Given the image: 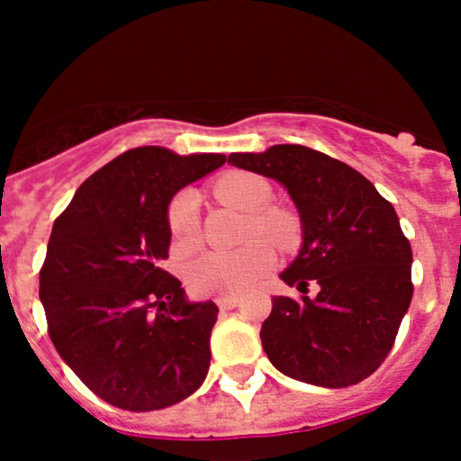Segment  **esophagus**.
I'll list each match as a JSON object with an SVG mask.
<instances>
[{"instance_id":"obj_1","label":"esophagus","mask_w":461,"mask_h":461,"mask_svg":"<svg viewBox=\"0 0 461 461\" xmlns=\"http://www.w3.org/2000/svg\"><path fill=\"white\" fill-rule=\"evenodd\" d=\"M216 303L222 312H227V310H234L239 305V296H218Z\"/></svg>"}]
</instances>
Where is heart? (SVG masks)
<instances>
[{
    "instance_id": "heart-1",
    "label": "heart",
    "mask_w": 461,
    "mask_h": 461,
    "mask_svg": "<svg viewBox=\"0 0 461 461\" xmlns=\"http://www.w3.org/2000/svg\"><path fill=\"white\" fill-rule=\"evenodd\" d=\"M221 201L249 213L245 240L236 252H204L185 269L189 287L196 294H240L276 265V252L269 243L290 249L299 243V225L285 209L269 207L274 192L263 176L234 171L213 183ZM167 230L178 254H189L201 245V201L194 189H180L167 204Z\"/></svg>"
}]
</instances>
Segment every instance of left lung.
I'll return each mask as SVG.
<instances>
[{
	"label": "left lung",
	"instance_id": "obj_1",
	"mask_svg": "<svg viewBox=\"0 0 461 461\" xmlns=\"http://www.w3.org/2000/svg\"><path fill=\"white\" fill-rule=\"evenodd\" d=\"M230 162L278 180L303 225L301 254L281 274L301 299H272L260 328L265 355L305 384H359L393 350L412 299V249L397 212L366 176L303 144L231 153ZM310 282L320 285L314 300Z\"/></svg>",
	"mask_w": 461,
	"mask_h": 461
}]
</instances>
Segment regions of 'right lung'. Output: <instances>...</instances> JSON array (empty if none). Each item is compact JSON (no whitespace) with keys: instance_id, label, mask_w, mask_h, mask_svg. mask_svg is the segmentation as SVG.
Masks as SVG:
<instances>
[{"instance_id":"add662e5","label":"right lung","mask_w":461,"mask_h":461,"mask_svg":"<svg viewBox=\"0 0 461 461\" xmlns=\"http://www.w3.org/2000/svg\"><path fill=\"white\" fill-rule=\"evenodd\" d=\"M221 153L129 149L97 169L55 218L40 269L49 337L111 406H174L204 381L216 303H189L169 258L167 204L218 169Z\"/></svg>"}]
</instances>
